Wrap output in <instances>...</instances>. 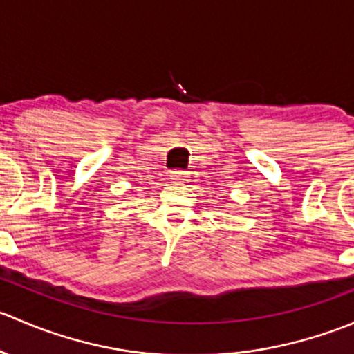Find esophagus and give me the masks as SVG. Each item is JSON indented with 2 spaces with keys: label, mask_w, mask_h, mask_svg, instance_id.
Segmentation results:
<instances>
[{
  "label": "esophagus",
  "mask_w": 354,
  "mask_h": 354,
  "mask_svg": "<svg viewBox=\"0 0 354 354\" xmlns=\"http://www.w3.org/2000/svg\"><path fill=\"white\" fill-rule=\"evenodd\" d=\"M185 178H187V171H181V169L171 171V180H174V181H185Z\"/></svg>",
  "instance_id": "obj_1"
}]
</instances>
